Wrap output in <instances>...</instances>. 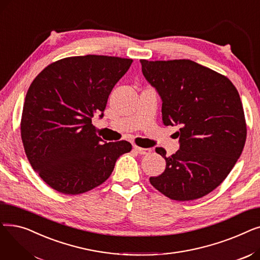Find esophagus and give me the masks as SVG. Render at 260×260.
Returning <instances> with one entry per match:
<instances>
[{
    "label": "esophagus",
    "mask_w": 260,
    "mask_h": 260,
    "mask_svg": "<svg viewBox=\"0 0 260 260\" xmlns=\"http://www.w3.org/2000/svg\"><path fill=\"white\" fill-rule=\"evenodd\" d=\"M133 148L138 154H141V155H148V154H151V152H152L151 148H143V147H140L138 145H134Z\"/></svg>",
    "instance_id": "obj_1"
}]
</instances>
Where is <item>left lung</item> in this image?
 <instances>
[{"label": "left lung", "instance_id": "obj_1", "mask_svg": "<svg viewBox=\"0 0 260 260\" xmlns=\"http://www.w3.org/2000/svg\"><path fill=\"white\" fill-rule=\"evenodd\" d=\"M142 74L162 100V121L178 126L180 147L165 172L149 181L160 193L188 201L211 193L230 174L247 138L239 93L224 76L190 60H140Z\"/></svg>", "mask_w": 260, "mask_h": 260}]
</instances>
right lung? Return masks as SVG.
Wrapping results in <instances>:
<instances>
[{"label":"right lung","instance_id":"add662e5","mask_svg":"<svg viewBox=\"0 0 260 260\" xmlns=\"http://www.w3.org/2000/svg\"><path fill=\"white\" fill-rule=\"evenodd\" d=\"M132 59L70 57L49 64L26 93L21 137L35 172L50 187L78 195L103 183L117 159L131 152L127 141L108 142L91 118L103 117L108 95Z\"/></svg>","mask_w":260,"mask_h":260}]
</instances>
